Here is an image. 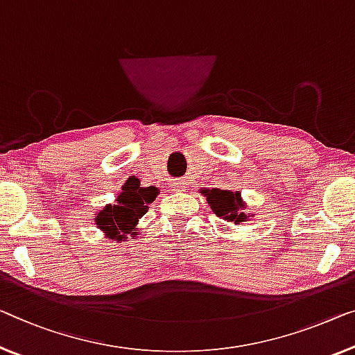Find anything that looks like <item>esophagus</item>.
<instances>
[{"instance_id":"obj_1","label":"esophagus","mask_w":355,"mask_h":355,"mask_svg":"<svg viewBox=\"0 0 355 355\" xmlns=\"http://www.w3.org/2000/svg\"><path fill=\"white\" fill-rule=\"evenodd\" d=\"M172 188L173 191H182L184 188V182H172Z\"/></svg>"}]
</instances>
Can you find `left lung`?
Wrapping results in <instances>:
<instances>
[{"mask_svg": "<svg viewBox=\"0 0 355 355\" xmlns=\"http://www.w3.org/2000/svg\"><path fill=\"white\" fill-rule=\"evenodd\" d=\"M204 196L207 198V202L214 214L220 218L232 221L239 225L241 221H245L247 215L242 211L244 202H242L239 191H226V189H204Z\"/></svg>", "mask_w": 355, "mask_h": 355, "instance_id": "left-lung-1", "label": "left lung"}]
</instances>
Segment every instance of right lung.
<instances>
[{
    "mask_svg": "<svg viewBox=\"0 0 355 355\" xmlns=\"http://www.w3.org/2000/svg\"><path fill=\"white\" fill-rule=\"evenodd\" d=\"M124 191L118 196V204L107 205L98 211V228L111 239L123 241L127 234H135V225L146 211L148 205L156 199L157 189L155 187L141 188L140 184H125Z\"/></svg>",
    "mask_w": 355,
    "mask_h": 355,
    "instance_id": "1",
    "label": "right lung"
}]
</instances>
